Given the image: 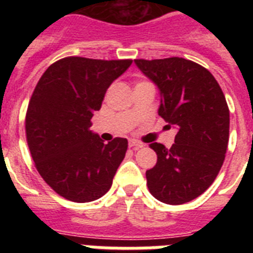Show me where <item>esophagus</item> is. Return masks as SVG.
Returning <instances> with one entry per match:
<instances>
[{
  "label": "esophagus",
  "mask_w": 253,
  "mask_h": 253,
  "mask_svg": "<svg viewBox=\"0 0 253 253\" xmlns=\"http://www.w3.org/2000/svg\"><path fill=\"white\" fill-rule=\"evenodd\" d=\"M129 147H131V148H142L143 147V143L139 142V140H135V139H131L129 140Z\"/></svg>",
  "instance_id": "obj_1"
}]
</instances>
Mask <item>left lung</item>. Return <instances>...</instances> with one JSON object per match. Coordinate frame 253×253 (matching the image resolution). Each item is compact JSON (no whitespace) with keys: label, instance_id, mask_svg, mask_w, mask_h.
I'll return each instance as SVG.
<instances>
[{"label":"left lung","instance_id":"8db88e82","mask_svg":"<svg viewBox=\"0 0 253 253\" xmlns=\"http://www.w3.org/2000/svg\"><path fill=\"white\" fill-rule=\"evenodd\" d=\"M158 87V115L177 134L171 148L154 142L157 163L146 172L147 186L165 204L191 202L213 184L224 162L229 139V109L224 93L207 68L172 57L135 59Z\"/></svg>","mask_w":253,"mask_h":253}]
</instances>
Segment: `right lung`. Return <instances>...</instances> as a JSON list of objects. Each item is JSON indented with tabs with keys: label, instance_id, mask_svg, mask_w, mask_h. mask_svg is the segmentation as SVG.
I'll use <instances>...</instances> for the list:
<instances>
[{
	"label": "right lung",
	"instance_id": "right-lung-1",
	"mask_svg": "<svg viewBox=\"0 0 253 253\" xmlns=\"http://www.w3.org/2000/svg\"><path fill=\"white\" fill-rule=\"evenodd\" d=\"M130 59L68 57L51 64L35 87L26 113V139L40 176L76 203L101 198L128 148L125 138L105 144L91 130L106 90Z\"/></svg>",
	"mask_w": 253,
	"mask_h": 253
}]
</instances>
